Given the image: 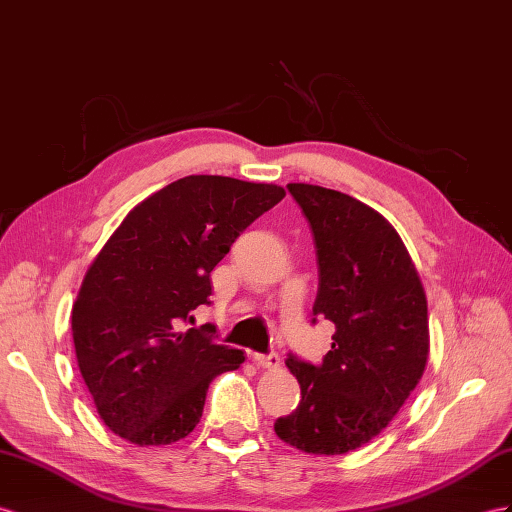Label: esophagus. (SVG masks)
Wrapping results in <instances>:
<instances>
[{
  "mask_svg": "<svg viewBox=\"0 0 512 512\" xmlns=\"http://www.w3.org/2000/svg\"><path fill=\"white\" fill-rule=\"evenodd\" d=\"M253 361L259 365V368L264 370H277L281 365V357L274 355V352H270V355H255Z\"/></svg>",
  "mask_w": 512,
  "mask_h": 512,
  "instance_id": "34e87169",
  "label": "esophagus"
}]
</instances>
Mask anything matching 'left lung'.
Here are the masks:
<instances>
[{"instance_id":"left-lung-1","label":"left lung","mask_w":512,"mask_h":512,"mask_svg":"<svg viewBox=\"0 0 512 512\" xmlns=\"http://www.w3.org/2000/svg\"><path fill=\"white\" fill-rule=\"evenodd\" d=\"M303 209L318 257L313 320L335 324L320 365L290 355L300 385L296 411L274 432L307 454H346L387 428L428 361V305L398 231L352 196L287 183Z\"/></svg>"}]
</instances>
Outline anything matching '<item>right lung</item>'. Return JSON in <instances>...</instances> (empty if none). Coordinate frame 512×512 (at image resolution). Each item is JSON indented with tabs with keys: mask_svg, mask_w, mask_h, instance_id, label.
<instances>
[{
	"mask_svg": "<svg viewBox=\"0 0 512 512\" xmlns=\"http://www.w3.org/2000/svg\"><path fill=\"white\" fill-rule=\"evenodd\" d=\"M285 196L274 183L190 175L138 203L90 264L71 311L77 365L97 413L136 445L199 424L209 383L244 352L186 329L209 305V274L238 235Z\"/></svg>",
	"mask_w": 512,
	"mask_h": 512,
	"instance_id": "add662e5",
	"label": "right lung"
}]
</instances>
